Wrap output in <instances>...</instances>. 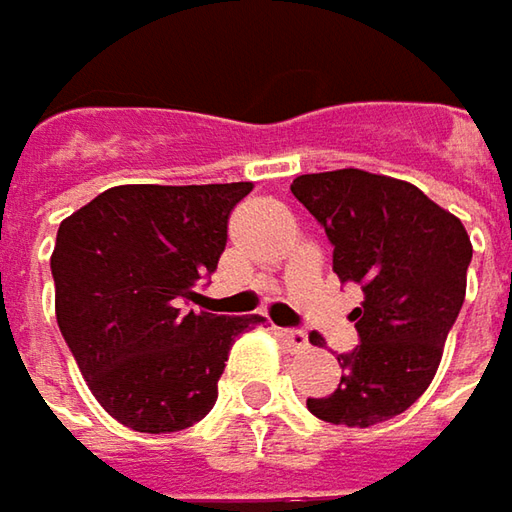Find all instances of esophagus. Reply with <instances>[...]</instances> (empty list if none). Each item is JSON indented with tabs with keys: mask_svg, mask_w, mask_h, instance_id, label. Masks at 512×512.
<instances>
[{
	"mask_svg": "<svg viewBox=\"0 0 512 512\" xmlns=\"http://www.w3.org/2000/svg\"><path fill=\"white\" fill-rule=\"evenodd\" d=\"M280 341L289 346L292 352H300V349H306L309 346V335H306V329H278Z\"/></svg>",
	"mask_w": 512,
	"mask_h": 512,
	"instance_id": "esophagus-1",
	"label": "esophagus"
}]
</instances>
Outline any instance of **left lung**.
I'll return each mask as SVG.
<instances>
[{
  "label": "left lung",
  "instance_id": "left-lung-1",
  "mask_svg": "<svg viewBox=\"0 0 512 512\" xmlns=\"http://www.w3.org/2000/svg\"><path fill=\"white\" fill-rule=\"evenodd\" d=\"M292 194L329 237L335 275L364 292L352 309L361 344L338 355L341 384L306 407L329 424H381L433 381L467 292L470 237L412 183L361 168L300 174Z\"/></svg>",
  "mask_w": 512,
  "mask_h": 512
}]
</instances>
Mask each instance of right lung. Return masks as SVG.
<instances>
[{"label": "right lung", "instance_id": "1", "mask_svg": "<svg viewBox=\"0 0 512 512\" xmlns=\"http://www.w3.org/2000/svg\"><path fill=\"white\" fill-rule=\"evenodd\" d=\"M252 183L114 186L59 223L56 323L108 415L177 433L212 412L240 332L263 318L183 312L226 249Z\"/></svg>", "mask_w": 512, "mask_h": 512}]
</instances>
